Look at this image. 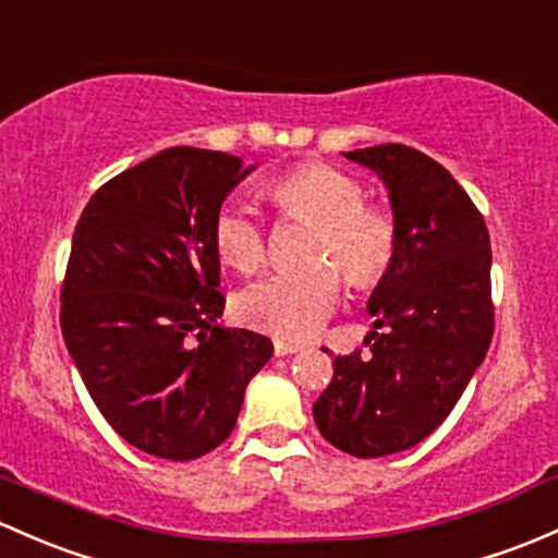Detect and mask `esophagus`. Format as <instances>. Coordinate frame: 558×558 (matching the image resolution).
Instances as JSON below:
<instances>
[{
  "label": "esophagus",
  "instance_id": "1",
  "mask_svg": "<svg viewBox=\"0 0 558 558\" xmlns=\"http://www.w3.org/2000/svg\"><path fill=\"white\" fill-rule=\"evenodd\" d=\"M299 344H294V342H283V339H275V355L278 357H286V355H294V353H299Z\"/></svg>",
  "mask_w": 558,
  "mask_h": 558
}]
</instances>
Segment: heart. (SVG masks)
<instances>
[{
    "label": "heart",
    "instance_id": "obj_1",
    "mask_svg": "<svg viewBox=\"0 0 558 558\" xmlns=\"http://www.w3.org/2000/svg\"><path fill=\"white\" fill-rule=\"evenodd\" d=\"M267 195L283 216L313 221L307 259L315 264L256 280L238 296V313L248 326L302 342L337 310L342 289L337 269L355 289H372L385 278L398 254V227L390 210L363 203V186L353 175L320 162L280 175ZM214 245L221 262L240 272H254L267 256V234L245 203L221 205Z\"/></svg>",
    "mask_w": 558,
    "mask_h": 558
}]
</instances>
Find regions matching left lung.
Returning <instances> with one entry per match:
<instances>
[{
  "label": "left lung",
  "instance_id": "obj_1",
  "mask_svg": "<svg viewBox=\"0 0 558 558\" xmlns=\"http://www.w3.org/2000/svg\"><path fill=\"white\" fill-rule=\"evenodd\" d=\"M383 179L398 227L392 267L368 296L372 353L333 357L313 403L320 436L385 457L430 436L489 350L492 248L484 216L444 166L403 144L342 151Z\"/></svg>",
  "mask_w": 558,
  "mask_h": 558
}]
</instances>
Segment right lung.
<instances>
[{
	"label": "right lung",
	"mask_w": 558,
	"mask_h": 558,
	"mask_svg": "<svg viewBox=\"0 0 558 558\" xmlns=\"http://www.w3.org/2000/svg\"><path fill=\"white\" fill-rule=\"evenodd\" d=\"M256 166L171 146L107 181L82 210L61 331L98 412L131 447L197 460L230 438L272 342L219 324L214 219Z\"/></svg>",
	"instance_id": "1"
}]
</instances>
